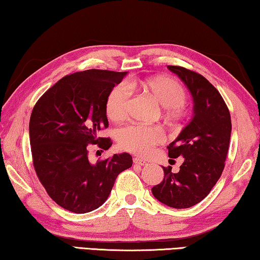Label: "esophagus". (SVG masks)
I'll use <instances>...</instances> for the list:
<instances>
[{
	"label": "esophagus",
	"mask_w": 260,
	"mask_h": 260,
	"mask_svg": "<svg viewBox=\"0 0 260 260\" xmlns=\"http://www.w3.org/2000/svg\"><path fill=\"white\" fill-rule=\"evenodd\" d=\"M134 164H136V165H141V166H144V165H147L148 162L147 161H144L143 159H140V158H134Z\"/></svg>",
	"instance_id": "34e87169"
}]
</instances>
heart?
I'll use <instances>...</instances> for the list:
<instances>
[{
  "label": "heart",
  "mask_w": 260,
  "mask_h": 260,
  "mask_svg": "<svg viewBox=\"0 0 260 260\" xmlns=\"http://www.w3.org/2000/svg\"><path fill=\"white\" fill-rule=\"evenodd\" d=\"M140 88L146 91L156 102L164 108V113L170 119L181 117L182 107L187 95L180 83L169 77H155L146 80H131L128 83L114 86L108 95L105 110L112 121H124L128 116L132 89ZM165 135L158 127L134 125L119 132L120 147L124 150L141 157L148 156L153 147L164 142Z\"/></svg>",
  "instance_id": "heart-1"
}]
</instances>
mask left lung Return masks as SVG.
I'll return each mask as SVG.
<instances>
[{"label":"left lung","mask_w":260,"mask_h":260,"mask_svg":"<svg viewBox=\"0 0 260 260\" xmlns=\"http://www.w3.org/2000/svg\"><path fill=\"white\" fill-rule=\"evenodd\" d=\"M169 70L186 83L193 100L189 124L170 146V158L182 157L178 173L162 167L164 179L151 188L152 195L174 209L191 208L209 195L225 167L232 133L231 113L212 83L181 67Z\"/></svg>","instance_id":"left-lung-1"}]
</instances>
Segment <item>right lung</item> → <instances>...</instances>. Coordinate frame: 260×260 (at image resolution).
<instances>
[{
	"label": "right lung",
	"mask_w": 260,
	"mask_h": 260,
	"mask_svg": "<svg viewBox=\"0 0 260 260\" xmlns=\"http://www.w3.org/2000/svg\"><path fill=\"white\" fill-rule=\"evenodd\" d=\"M127 72L87 70L65 76L34 105L29 142L35 172L50 199L74 213L100 208L118 174L133 164L129 153H114L96 162L90 144L101 151L111 147L102 138L108 128V95Z\"/></svg>",
	"instance_id": "1"
}]
</instances>
